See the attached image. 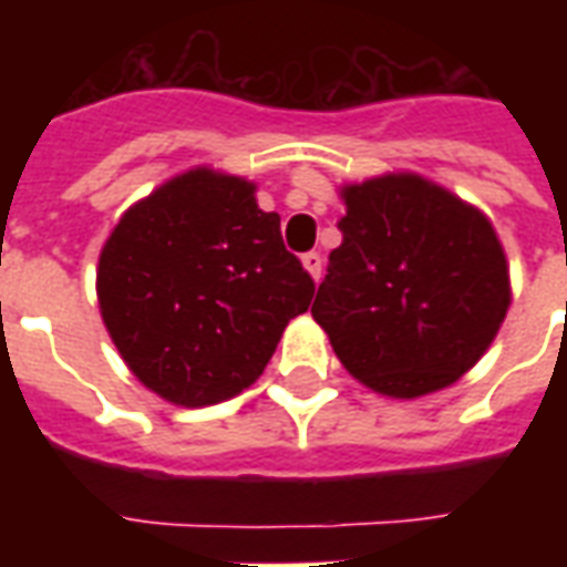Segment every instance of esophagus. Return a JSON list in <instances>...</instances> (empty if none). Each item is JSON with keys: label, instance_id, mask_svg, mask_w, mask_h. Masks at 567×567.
Wrapping results in <instances>:
<instances>
[{"label": "esophagus", "instance_id": "34e87169", "mask_svg": "<svg viewBox=\"0 0 567 567\" xmlns=\"http://www.w3.org/2000/svg\"><path fill=\"white\" fill-rule=\"evenodd\" d=\"M303 270L309 272V276H312V279H316V282H319V276H321V255L319 251H309V255H303Z\"/></svg>", "mask_w": 567, "mask_h": 567}]
</instances>
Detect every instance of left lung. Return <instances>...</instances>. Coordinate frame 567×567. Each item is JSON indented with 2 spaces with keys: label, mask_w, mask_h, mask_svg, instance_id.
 <instances>
[{
  "label": "left lung",
  "mask_w": 567,
  "mask_h": 567,
  "mask_svg": "<svg viewBox=\"0 0 567 567\" xmlns=\"http://www.w3.org/2000/svg\"><path fill=\"white\" fill-rule=\"evenodd\" d=\"M343 243L312 319L358 382L413 401L483 358L511 309V267L483 212L425 175L340 187Z\"/></svg>",
  "instance_id": "obj_1"
}]
</instances>
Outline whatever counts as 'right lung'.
Segmentation results:
<instances>
[{
  "mask_svg": "<svg viewBox=\"0 0 567 567\" xmlns=\"http://www.w3.org/2000/svg\"><path fill=\"white\" fill-rule=\"evenodd\" d=\"M255 190L194 166L133 203L100 251L105 331L133 377L175 406L248 389L316 295Z\"/></svg>",
  "mask_w": 567,
  "mask_h": 567,
  "instance_id": "obj_1",
  "label": "right lung"
}]
</instances>
